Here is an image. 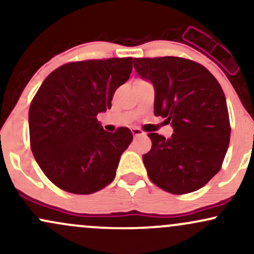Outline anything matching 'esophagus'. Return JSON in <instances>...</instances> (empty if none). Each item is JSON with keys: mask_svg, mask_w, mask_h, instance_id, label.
I'll use <instances>...</instances> for the list:
<instances>
[{"mask_svg": "<svg viewBox=\"0 0 254 254\" xmlns=\"http://www.w3.org/2000/svg\"><path fill=\"white\" fill-rule=\"evenodd\" d=\"M131 132H132L133 136H142V135H144V132L141 129H139V127H132V129H131Z\"/></svg>", "mask_w": 254, "mask_h": 254, "instance_id": "obj_1", "label": "esophagus"}]
</instances>
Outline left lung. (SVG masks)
I'll use <instances>...</instances> for the list:
<instances>
[{"instance_id": "left-lung-1", "label": "left lung", "mask_w": 254, "mask_h": 254, "mask_svg": "<svg viewBox=\"0 0 254 254\" xmlns=\"http://www.w3.org/2000/svg\"><path fill=\"white\" fill-rule=\"evenodd\" d=\"M138 76L155 90L154 115L173 127L171 137L150 132L143 155L149 179L162 190L184 194L203 188L220 171L230 138L226 97L202 64L180 57L135 58Z\"/></svg>"}]
</instances>
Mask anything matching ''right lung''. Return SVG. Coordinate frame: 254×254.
Listing matches in <instances>:
<instances>
[{
  "instance_id": "1",
  "label": "right lung",
  "mask_w": 254,
  "mask_h": 254,
  "mask_svg": "<svg viewBox=\"0 0 254 254\" xmlns=\"http://www.w3.org/2000/svg\"><path fill=\"white\" fill-rule=\"evenodd\" d=\"M132 58L71 62L44 80L28 112L31 149L46 177L76 194L97 192L115 179L132 141L127 127L103 129L97 116L129 80Z\"/></svg>"
}]
</instances>
